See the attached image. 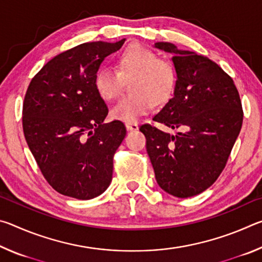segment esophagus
<instances>
[{
    "label": "esophagus",
    "mask_w": 262,
    "mask_h": 262,
    "mask_svg": "<svg viewBox=\"0 0 262 262\" xmlns=\"http://www.w3.org/2000/svg\"><path fill=\"white\" fill-rule=\"evenodd\" d=\"M126 128H127V130L134 132V130L139 129V125H137L136 122H127L126 123Z\"/></svg>",
    "instance_id": "esophagus-1"
}]
</instances>
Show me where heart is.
Masks as SVG:
<instances>
[{"mask_svg": "<svg viewBox=\"0 0 262 262\" xmlns=\"http://www.w3.org/2000/svg\"><path fill=\"white\" fill-rule=\"evenodd\" d=\"M129 78L132 90L111 110L114 120L135 122L149 113L154 105H162L171 98L176 85L173 66L159 60L148 47L134 43L127 47L117 59V72L101 67L95 75L94 85L101 98L111 101L120 95L123 79Z\"/></svg>", "mask_w": 262, "mask_h": 262, "instance_id": "b5f03b06", "label": "heart"}]
</instances>
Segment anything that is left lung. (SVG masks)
<instances>
[{
    "instance_id": "1",
    "label": "left lung",
    "mask_w": 262,
    "mask_h": 262,
    "mask_svg": "<svg viewBox=\"0 0 262 262\" xmlns=\"http://www.w3.org/2000/svg\"><path fill=\"white\" fill-rule=\"evenodd\" d=\"M154 47L172 54L176 70L173 96L152 120L176 135L151 125L141 126L157 184L176 198H190L215 183L243 125L241 98L232 78L214 61L178 50L171 42Z\"/></svg>"
}]
</instances>
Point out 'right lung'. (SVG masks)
Returning a JSON list of instances; mask_svg holds the SVG:
<instances>
[{
  "instance_id": "right-lung-1",
  "label": "right lung",
  "mask_w": 262,
  "mask_h": 262,
  "mask_svg": "<svg viewBox=\"0 0 262 262\" xmlns=\"http://www.w3.org/2000/svg\"><path fill=\"white\" fill-rule=\"evenodd\" d=\"M117 42H85L53 57L32 78L23 104L25 140L56 192L78 200L103 194L113 156L126 136L121 121L105 123L108 108L94 79Z\"/></svg>"
}]
</instances>
